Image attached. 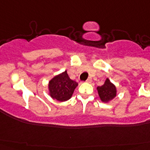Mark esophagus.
<instances>
[{
  "mask_svg": "<svg viewBox=\"0 0 150 150\" xmlns=\"http://www.w3.org/2000/svg\"><path fill=\"white\" fill-rule=\"evenodd\" d=\"M86 82H88V83L92 82V78H88V79L86 80Z\"/></svg>",
  "mask_w": 150,
  "mask_h": 150,
  "instance_id": "esophagus-1",
  "label": "esophagus"
}]
</instances>
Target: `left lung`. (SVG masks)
I'll return each instance as SVG.
<instances>
[{
  "instance_id": "1",
  "label": "left lung",
  "mask_w": 150,
  "mask_h": 150,
  "mask_svg": "<svg viewBox=\"0 0 150 150\" xmlns=\"http://www.w3.org/2000/svg\"><path fill=\"white\" fill-rule=\"evenodd\" d=\"M97 91L101 101L104 103L110 102L117 95L116 86L110 82L109 79H106L103 86L97 87Z\"/></svg>"
}]
</instances>
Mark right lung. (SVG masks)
<instances>
[{
    "label": "right lung",
    "mask_w": 150,
    "mask_h": 150,
    "mask_svg": "<svg viewBox=\"0 0 150 150\" xmlns=\"http://www.w3.org/2000/svg\"><path fill=\"white\" fill-rule=\"evenodd\" d=\"M77 86V82L71 79L65 71L54 76L49 82V94L53 99L64 102L71 97Z\"/></svg>",
    "instance_id": "obj_1"
}]
</instances>
